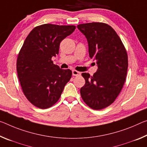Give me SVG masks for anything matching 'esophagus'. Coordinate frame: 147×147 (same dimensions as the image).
Segmentation results:
<instances>
[{
  "instance_id": "esophagus-1",
  "label": "esophagus",
  "mask_w": 147,
  "mask_h": 147,
  "mask_svg": "<svg viewBox=\"0 0 147 147\" xmlns=\"http://www.w3.org/2000/svg\"><path fill=\"white\" fill-rule=\"evenodd\" d=\"M79 75H80V72L76 71V70H73V76H79Z\"/></svg>"
}]
</instances>
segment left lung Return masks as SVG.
<instances>
[{
  "label": "left lung",
  "instance_id": "8db88e82",
  "mask_svg": "<svg viewBox=\"0 0 147 147\" xmlns=\"http://www.w3.org/2000/svg\"><path fill=\"white\" fill-rule=\"evenodd\" d=\"M77 27L87 38L90 57L98 67L93 76L82 74L86 83L80 95L90 108L100 110L113 103L122 89L128 67L127 52L116 31L106 23H84Z\"/></svg>",
  "mask_w": 147,
  "mask_h": 147
}]
</instances>
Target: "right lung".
<instances>
[{
  "label": "right lung",
  "instance_id": "1",
  "mask_svg": "<svg viewBox=\"0 0 147 147\" xmlns=\"http://www.w3.org/2000/svg\"><path fill=\"white\" fill-rule=\"evenodd\" d=\"M75 29L74 25H39L30 32L21 48L16 64L18 78L25 97L38 108L53 106L71 78V70L60 69L52 57Z\"/></svg>",
  "mask_w": 147,
  "mask_h": 147
}]
</instances>
